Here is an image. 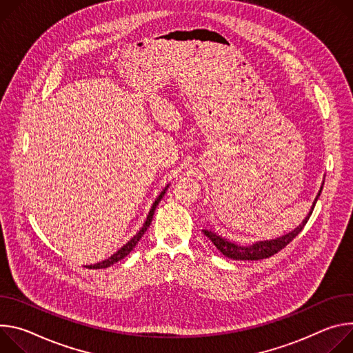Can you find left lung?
<instances>
[{"instance_id": "8db88e82", "label": "left lung", "mask_w": 353, "mask_h": 353, "mask_svg": "<svg viewBox=\"0 0 353 353\" xmlns=\"http://www.w3.org/2000/svg\"><path fill=\"white\" fill-rule=\"evenodd\" d=\"M321 193V190H320ZM320 193L317 194V198L314 201V205H312L311 208V212L308 213V216L304 219V221L296 228L293 230L292 232L286 234V236L281 237V239H276V240H270V241H261V243H256V244H252V245H248V247H241V245H237L234 243H230L227 241L225 239H221L220 236H217V234L212 232V231H208V230H203V232L206 234V237L216 245V248L227 258H231V259H239V261H258V259H265V258H269L272 255L278 254L281 250H283L288 244H290L299 234L301 232V230L304 228L305 223L308 221L312 210H314V206L317 203V199L320 196Z\"/></svg>"}]
</instances>
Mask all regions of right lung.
Segmentation results:
<instances>
[{"label":"right lung","mask_w":353,"mask_h":353,"mask_svg":"<svg viewBox=\"0 0 353 353\" xmlns=\"http://www.w3.org/2000/svg\"><path fill=\"white\" fill-rule=\"evenodd\" d=\"M164 193H165V190H163L161 192V194L159 198H157V201L154 202V205H152V208H151V210H150V213H148V216H147V220H145V223H144V225H143V228L136 234V236L126 244V245H123L119 251H117L116 254H113L110 258H108V259H105V261H102V262H99V263H95V265H91V266H88L90 269H101V268H108V266H110V265H113L114 262H117V261H121V259H123L126 255H129V252L136 247V244L140 241V239L143 237V234L147 231V228L150 227V224H151V220H152V216H154V212H155V209H157V205L160 203V201L163 199V196H164Z\"/></svg>","instance_id":"add662e5"}]
</instances>
